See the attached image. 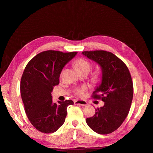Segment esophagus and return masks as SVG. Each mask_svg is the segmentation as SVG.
Here are the masks:
<instances>
[{"label":"esophagus","instance_id":"1","mask_svg":"<svg viewBox=\"0 0 153 153\" xmlns=\"http://www.w3.org/2000/svg\"><path fill=\"white\" fill-rule=\"evenodd\" d=\"M74 103L75 105H80L82 106H86L87 105V101L85 100H78L74 101Z\"/></svg>","mask_w":153,"mask_h":153}]
</instances>
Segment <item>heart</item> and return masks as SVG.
I'll return each instance as SVG.
<instances>
[{
  "label": "heart",
  "instance_id": "heart-1",
  "mask_svg": "<svg viewBox=\"0 0 153 153\" xmlns=\"http://www.w3.org/2000/svg\"><path fill=\"white\" fill-rule=\"evenodd\" d=\"M75 68L77 70H84V69H88V70H91V64L88 62L87 60L84 59H80L77 60L75 64ZM94 78L96 81H99L101 79V75L100 74H96L94 76ZM87 87L86 86H82L80 88H78L75 90V93L80 96H82L84 95V92L86 90Z\"/></svg>",
  "mask_w": 153,
  "mask_h": 153
}]
</instances>
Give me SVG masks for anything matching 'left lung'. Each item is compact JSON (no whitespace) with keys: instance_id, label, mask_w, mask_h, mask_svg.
Masks as SVG:
<instances>
[{"instance_id":"left-lung-1","label":"left lung","mask_w":153,"mask_h":153,"mask_svg":"<svg viewBox=\"0 0 153 153\" xmlns=\"http://www.w3.org/2000/svg\"><path fill=\"white\" fill-rule=\"evenodd\" d=\"M82 53L101 68V80L92 97L105 103L86 123L97 133H110L121 126L130 109L133 96L131 75L126 64L112 53L96 50Z\"/></svg>"}]
</instances>
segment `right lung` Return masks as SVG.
Instances as JSON below:
<instances>
[{
	"mask_svg": "<svg viewBox=\"0 0 153 153\" xmlns=\"http://www.w3.org/2000/svg\"><path fill=\"white\" fill-rule=\"evenodd\" d=\"M76 53L45 51L32 59L24 69L20 83L22 99L29 121L41 132L56 131L65 121L68 106L74 104L72 100L53 103L52 91L59 84L62 69Z\"/></svg>",
	"mask_w": 153,
	"mask_h": 153,
	"instance_id": "obj_1",
	"label": "right lung"
}]
</instances>
